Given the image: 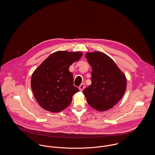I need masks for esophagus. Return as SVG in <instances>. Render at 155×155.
I'll return each mask as SVG.
<instances>
[{
	"label": "esophagus",
	"instance_id": "obj_1",
	"mask_svg": "<svg viewBox=\"0 0 155 155\" xmlns=\"http://www.w3.org/2000/svg\"><path fill=\"white\" fill-rule=\"evenodd\" d=\"M84 88H85V84H84V83H82V84L79 86V87H78L80 91H82V90L84 89Z\"/></svg>",
	"mask_w": 155,
	"mask_h": 155
}]
</instances>
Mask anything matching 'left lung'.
<instances>
[{
    "mask_svg": "<svg viewBox=\"0 0 155 155\" xmlns=\"http://www.w3.org/2000/svg\"><path fill=\"white\" fill-rule=\"evenodd\" d=\"M85 55L92 67L91 84L83 94L93 108L99 111L110 109L123 97L127 88L126 77L104 53L95 51Z\"/></svg>",
    "mask_w": 155,
    "mask_h": 155,
    "instance_id": "8db88e82",
    "label": "left lung"
}]
</instances>
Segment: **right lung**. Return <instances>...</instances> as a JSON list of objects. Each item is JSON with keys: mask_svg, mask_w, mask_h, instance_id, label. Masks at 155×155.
<instances>
[{"mask_svg": "<svg viewBox=\"0 0 155 155\" xmlns=\"http://www.w3.org/2000/svg\"><path fill=\"white\" fill-rule=\"evenodd\" d=\"M82 55L81 52H55L33 73L31 89L36 100L43 109L58 112L71 104L72 97L79 90L74 85L73 74L68 68Z\"/></svg>", "mask_w": 155, "mask_h": 155, "instance_id": "obj_1", "label": "right lung"}]
</instances>
